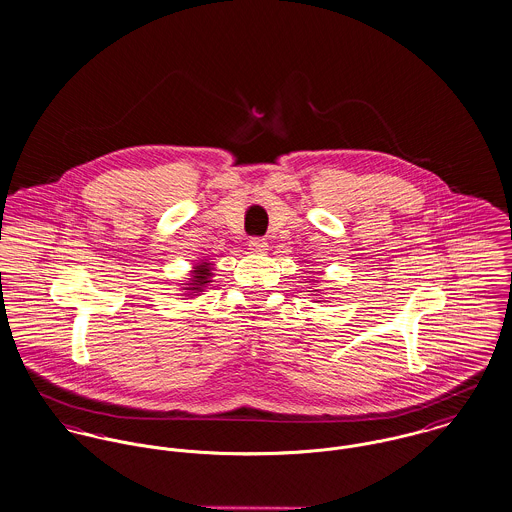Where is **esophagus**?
Returning a JSON list of instances; mask_svg holds the SVG:
<instances>
[{
    "mask_svg": "<svg viewBox=\"0 0 512 512\" xmlns=\"http://www.w3.org/2000/svg\"><path fill=\"white\" fill-rule=\"evenodd\" d=\"M249 249L257 255H263V253H267V241L261 237H253V239H249Z\"/></svg>",
    "mask_w": 512,
    "mask_h": 512,
    "instance_id": "1",
    "label": "esophagus"
}]
</instances>
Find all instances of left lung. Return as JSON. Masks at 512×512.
<instances>
[{"label":"left lung","mask_w":512,"mask_h":512,"mask_svg":"<svg viewBox=\"0 0 512 512\" xmlns=\"http://www.w3.org/2000/svg\"><path fill=\"white\" fill-rule=\"evenodd\" d=\"M312 293H314V291H312ZM318 303H320V301H318Z\"/></svg>","instance_id":"8db88e82"}]
</instances>
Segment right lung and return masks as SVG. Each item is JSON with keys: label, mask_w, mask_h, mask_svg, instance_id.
Masks as SVG:
<instances>
[{"label": "right lung", "mask_w": 512, "mask_h": 512, "mask_svg": "<svg viewBox=\"0 0 512 512\" xmlns=\"http://www.w3.org/2000/svg\"><path fill=\"white\" fill-rule=\"evenodd\" d=\"M213 277V265L207 261H200L194 265V269L190 271V279L188 283H184V291H188L186 295H194V293H204L205 287L211 283Z\"/></svg>", "instance_id": "right-lung-1"}]
</instances>
